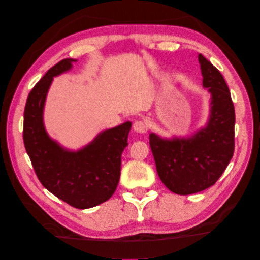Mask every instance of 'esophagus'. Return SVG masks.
Listing matches in <instances>:
<instances>
[{"label": "esophagus", "mask_w": 260, "mask_h": 260, "mask_svg": "<svg viewBox=\"0 0 260 260\" xmlns=\"http://www.w3.org/2000/svg\"><path fill=\"white\" fill-rule=\"evenodd\" d=\"M148 129V125L146 122L144 121H136L134 123V130L138 134H145Z\"/></svg>", "instance_id": "obj_1"}]
</instances>
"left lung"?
Wrapping results in <instances>:
<instances>
[{
	"instance_id": "1",
	"label": "left lung",
	"mask_w": 260,
	"mask_h": 260,
	"mask_svg": "<svg viewBox=\"0 0 260 260\" xmlns=\"http://www.w3.org/2000/svg\"><path fill=\"white\" fill-rule=\"evenodd\" d=\"M203 86L211 94L206 126L187 138L166 139L149 135L158 177L168 189L179 195L199 193L215 185L234 153L235 112L224 77L199 54Z\"/></svg>"
}]
</instances>
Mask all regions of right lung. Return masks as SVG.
<instances>
[{
    "label": "right lung",
    "instance_id": "right-lung-1",
    "mask_svg": "<svg viewBox=\"0 0 260 260\" xmlns=\"http://www.w3.org/2000/svg\"><path fill=\"white\" fill-rule=\"evenodd\" d=\"M74 61L72 58L59 61L31 89L24 112V144L41 184L70 206L89 209L115 192L131 122L102 131L76 152L49 137L43 123L48 90L53 77L70 71Z\"/></svg>",
    "mask_w": 260,
    "mask_h": 260
}]
</instances>
